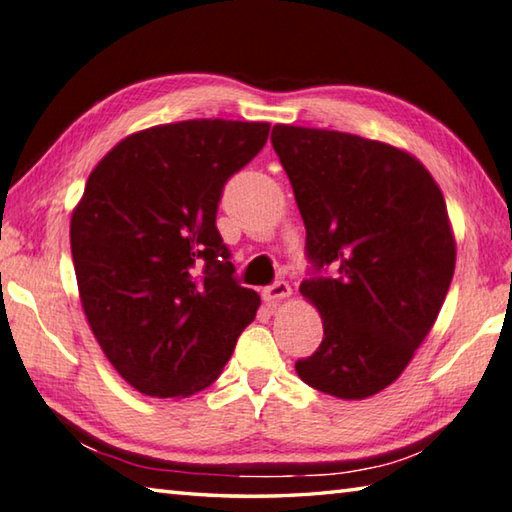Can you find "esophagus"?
<instances>
[{
	"label": "esophagus",
	"instance_id": "obj_1",
	"mask_svg": "<svg viewBox=\"0 0 512 512\" xmlns=\"http://www.w3.org/2000/svg\"><path fill=\"white\" fill-rule=\"evenodd\" d=\"M291 295V286H288V282H284V280H277L275 284H271V286H266L264 291H262V297L266 302H280V300H286V297Z\"/></svg>",
	"mask_w": 512,
	"mask_h": 512
}]
</instances>
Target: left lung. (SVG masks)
Instances as JSON below:
<instances>
[{
    "label": "left lung",
    "mask_w": 512,
    "mask_h": 512,
    "mask_svg": "<svg viewBox=\"0 0 512 512\" xmlns=\"http://www.w3.org/2000/svg\"><path fill=\"white\" fill-rule=\"evenodd\" d=\"M280 156L306 228L315 275L300 293L318 306L324 338L297 360L306 385L362 401L403 374L436 322L454 275L441 188L398 147L331 129L275 125Z\"/></svg>",
    "instance_id": "1"
}]
</instances>
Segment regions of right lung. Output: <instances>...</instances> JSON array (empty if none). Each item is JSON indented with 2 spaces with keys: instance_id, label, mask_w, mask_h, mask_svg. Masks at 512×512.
Masks as SVG:
<instances>
[{
  "instance_id": "right-lung-1",
  "label": "right lung",
  "mask_w": 512,
  "mask_h": 512,
  "mask_svg": "<svg viewBox=\"0 0 512 512\" xmlns=\"http://www.w3.org/2000/svg\"><path fill=\"white\" fill-rule=\"evenodd\" d=\"M268 123L197 118L120 141L71 215L80 302L107 360L145 396L215 383L259 309L215 226L232 174L266 145Z\"/></svg>"
}]
</instances>
